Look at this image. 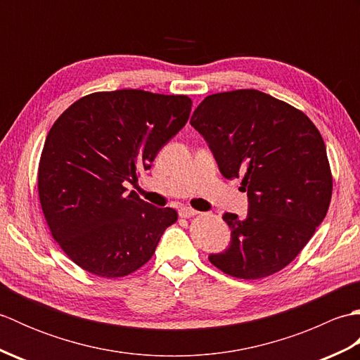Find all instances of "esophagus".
I'll return each mask as SVG.
<instances>
[{"label":"esophagus","mask_w":360,"mask_h":360,"mask_svg":"<svg viewBox=\"0 0 360 360\" xmlns=\"http://www.w3.org/2000/svg\"><path fill=\"white\" fill-rule=\"evenodd\" d=\"M195 215H198V212L193 210V209H190V207H181L179 209V217L181 218H192Z\"/></svg>","instance_id":"obj_1"}]
</instances>
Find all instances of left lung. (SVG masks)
Masks as SVG:
<instances>
[{
  "mask_svg": "<svg viewBox=\"0 0 360 360\" xmlns=\"http://www.w3.org/2000/svg\"><path fill=\"white\" fill-rule=\"evenodd\" d=\"M190 124L227 179L241 178L249 212L224 213L232 241L210 263L235 278L258 280L300 254L326 217L333 174L316 125L300 110L257 89L212 94Z\"/></svg>",
  "mask_w": 360,
  "mask_h": 360,
  "instance_id": "1",
  "label": "left lung"
}]
</instances>
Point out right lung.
<instances>
[{"mask_svg": "<svg viewBox=\"0 0 360 360\" xmlns=\"http://www.w3.org/2000/svg\"><path fill=\"white\" fill-rule=\"evenodd\" d=\"M192 98L142 89L79 98L49 129L38 164V196L53 240L103 278L125 277L153 257L176 210L128 192L159 150L187 124Z\"/></svg>", "mask_w": 360, "mask_h": 360, "instance_id": "obj_1", "label": "right lung"}]
</instances>
